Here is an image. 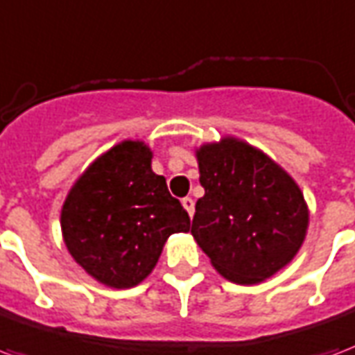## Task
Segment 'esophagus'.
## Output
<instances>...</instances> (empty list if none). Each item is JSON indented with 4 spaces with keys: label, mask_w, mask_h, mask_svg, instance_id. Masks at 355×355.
<instances>
[{
    "label": "esophagus",
    "mask_w": 355,
    "mask_h": 355,
    "mask_svg": "<svg viewBox=\"0 0 355 355\" xmlns=\"http://www.w3.org/2000/svg\"><path fill=\"white\" fill-rule=\"evenodd\" d=\"M181 204H183V207L187 209L189 215L193 217V213H194V200H193V198H189V196H187V198L181 200Z\"/></svg>",
    "instance_id": "34e87169"
}]
</instances>
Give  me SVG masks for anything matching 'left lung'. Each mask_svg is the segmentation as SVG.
Instances as JSON below:
<instances>
[{
  "mask_svg": "<svg viewBox=\"0 0 355 355\" xmlns=\"http://www.w3.org/2000/svg\"><path fill=\"white\" fill-rule=\"evenodd\" d=\"M200 185L191 234L220 275L258 284L288 266L309 228L294 178L262 149L236 137L196 148Z\"/></svg>",
  "mask_w": 355,
  "mask_h": 355,
  "instance_id": "1",
  "label": "left lung"
}]
</instances>
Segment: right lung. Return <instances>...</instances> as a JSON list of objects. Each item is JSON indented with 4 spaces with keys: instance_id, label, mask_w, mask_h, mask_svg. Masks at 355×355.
<instances>
[{
    "instance_id": "1",
    "label": "right lung",
    "mask_w": 355,
    "mask_h": 355,
    "mask_svg": "<svg viewBox=\"0 0 355 355\" xmlns=\"http://www.w3.org/2000/svg\"><path fill=\"white\" fill-rule=\"evenodd\" d=\"M153 151L123 140L98 155L74 181L61 207L69 254L95 281L132 288L153 271L172 234L191 230L164 175L151 170Z\"/></svg>"
}]
</instances>
